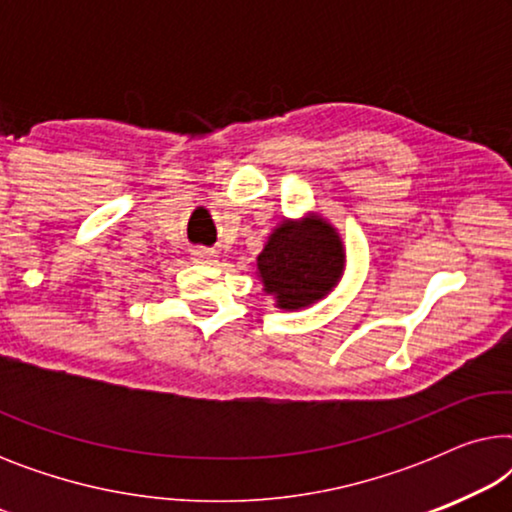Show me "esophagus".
Here are the masks:
<instances>
[{
    "label": "esophagus",
    "mask_w": 512,
    "mask_h": 512,
    "mask_svg": "<svg viewBox=\"0 0 512 512\" xmlns=\"http://www.w3.org/2000/svg\"><path fill=\"white\" fill-rule=\"evenodd\" d=\"M216 258H219V256H216L214 249H207V247H195L193 249V261L195 263H209V265H212V263H216Z\"/></svg>",
    "instance_id": "1"
}]
</instances>
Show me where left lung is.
Wrapping results in <instances>:
<instances>
[{
	"instance_id": "obj_1",
	"label": "left lung",
	"mask_w": 512,
	"mask_h": 512,
	"mask_svg": "<svg viewBox=\"0 0 512 512\" xmlns=\"http://www.w3.org/2000/svg\"><path fill=\"white\" fill-rule=\"evenodd\" d=\"M256 265L265 293L277 298V307L300 310L317 303L338 284L345 249L331 223L310 216L300 223H279Z\"/></svg>"
}]
</instances>
